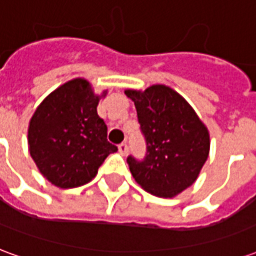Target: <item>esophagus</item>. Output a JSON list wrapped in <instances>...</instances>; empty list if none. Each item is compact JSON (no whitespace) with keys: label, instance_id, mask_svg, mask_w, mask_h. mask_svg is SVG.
Returning a JSON list of instances; mask_svg holds the SVG:
<instances>
[{"label":"esophagus","instance_id":"obj_1","mask_svg":"<svg viewBox=\"0 0 256 256\" xmlns=\"http://www.w3.org/2000/svg\"><path fill=\"white\" fill-rule=\"evenodd\" d=\"M118 150H119V154L120 155H126L128 154V146L126 142H122V144H119L118 145Z\"/></svg>","mask_w":256,"mask_h":256}]
</instances>
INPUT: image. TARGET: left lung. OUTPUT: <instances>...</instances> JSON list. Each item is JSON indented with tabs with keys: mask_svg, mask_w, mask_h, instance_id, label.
Masks as SVG:
<instances>
[{
	"mask_svg": "<svg viewBox=\"0 0 256 256\" xmlns=\"http://www.w3.org/2000/svg\"><path fill=\"white\" fill-rule=\"evenodd\" d=\"M134 101L146 152L128 156L130 172L146 192L172 198L189 188L208 158L210 136L193 108L177 92L154 84L126 90Z\"/></svg>",
	"mask_w": 256,
	"mask_h": 256,
	"instance_id": "obj_1",
	"label": "left lung"
}]
</instances>
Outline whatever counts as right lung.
Instances as JSON below:
<instances>
[{"instance_id": "obj_1", "label": "right lung", "mask_w": 256, "mask_h": 256, "mask_svg": "<svg viewBox=\"0 0 256 256\" xmlns=\"http://www.w3.org/2000/svg\"><path fill=\"white\" fill-rule=\"evenodd\" d=\"M98 96L84 79H74L42 101L30 120L28 146L42 176L58 188L90 182L116 145L106 140L97 115Z\"/></svg>"}]
</instances>
